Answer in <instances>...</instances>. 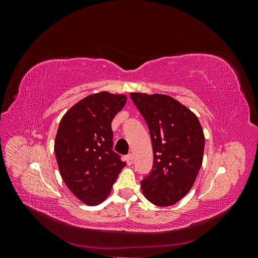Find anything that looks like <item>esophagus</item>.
<instances>
[{
	"mask_svg": "<svg viewBox=\"0 0 258 258\" xmlns=\"http://www.w3.org/2000/svg\"><path fill=\"white\" fill-rule=\"evenodd\" d=\"M126 161L128 166H131L132 163H134V156H132V154H129L126 156Z\"/></svg>",
	"mask_w": 258,
	"mask_h": 258,
	"instance_id": "34e87169",
	"label": "esophagus"
}]
</instances>
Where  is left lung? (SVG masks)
Masks as SVG:
<instances>
[{"label": "left lung", "mask_w": 258, "mask_h": 258, "mask_svg": "<svg viewBox=\"0 0 258 258\" xmlns=\"http://www.w3.org/2000/svg\"><path fill=\"white\" fill-rule=\"evenodd\" d=\"M150 130L154 162L141 188L153 205L176 204L190 190L202 165L205 135L197 116L167 95L131 92Z\"/></svg>", "instance_id": "8db88e82"}]
</instances>
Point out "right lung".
<instances>
[{
    "label": "right lung",
    "mask_w": 258,
    "mask_h": 258,
    "mask_svg": "<svg viewBox=\"0 0 258 258\" xmlns=\"http://www.w3.org/2000/svg\"><path fill=\"white\" fill-rule=\"evenodd\" d=\"M124 95L101 91L79 101L59 123L54 155L62 179L74 196L97 206L110 195L126 162L114 153L111 123L126 104Z\"/></svg>",
    "instance_id": "obj_1"
}]
</instances>
